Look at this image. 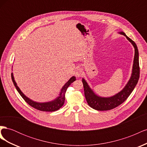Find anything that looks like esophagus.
Wrapping results in <instances>:
<instances>
[{
  "instance_id": "1",
  "label": "esophagus",
  "mask_w": 147,
  "mask_h": 147,
  "mask_svg": "<svg viewBox=\"0 0 147 147\" xmlns=\"http://www.w3.org/2000/svg\"><path fill=\"white\" fill-rule=\"evenodd\" d=\"M75 76H76L78 78H80V77H82V70H81L80 68L78 67V68H77L76 69H75Z\"/></svg>"
}]
</instances>
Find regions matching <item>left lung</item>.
I'll return each mask as SVG.
<instances>
[{"label":"left lung","mask_w":147,"mask_h":147,"mask_svg":"<svg viewBox=\"0 0 147 147\" xmlns=\"http://www.w3.org/2000/svg\"><path fill=\"white\" fill-rule=\"evenodd\" d=\"M118 33L124 35L134 48L135 53L134 61H133L131 76L125 86L124 87L121 91H120L114 96L107 97H101L95 94L94 92L89 86L86 81L83 78L82 82L83 83L84 96H85L87 103L91 108L97 110H109L117 107L120 104L123 103L131 94L132 91L134 90L139 78L140 68L139 61V51H138L136 44L130 38H129L124 32L121 31V32H119Z\"/></svg>","instance_id":"1"}]
</instances>
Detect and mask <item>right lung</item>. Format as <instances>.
I'll return each instance as SVG.
<instances>
[{
  "label": "right lung",
  "instance_id": "obj_1",
  "mask_svg": "<svg viewBox=\"0 0 147 147\" xmlns=\"http://www.w3.org/2000/svg\"><path fill=\"white\" fill-rule=\"evenodd\" d=\"M11 79L16 90L20 93V94L24 99V100L27 102L29 105H30L31 107H32L34 109L40 111H43V112H54V111L59 110L64 104L65 93L67 91V88L70 85L71 83L76 80V78H75V77L73 76L71 77L69 79V80L64 84L63 88H62L59 96L57 97L55 99L50 102H38L31 100L29 97L24 95V93L21 91L20 88L18 86L17 83L15 80L13 73H11Z\"/></svg>",
  "mask_w": 147,
  "mask_h": 147
}]
</instances>
